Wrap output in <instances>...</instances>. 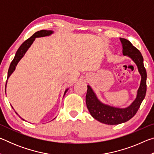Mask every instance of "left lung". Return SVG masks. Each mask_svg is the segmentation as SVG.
<instances>
[{"label":"left lung","instance_id":"8db88e82","mask_svg":"<svg viewBox=\"0 0 154 154\" xmlns=\"http://www.w3.org/2000/svg\"><path fill=\"white\" fill-rule=\"evenodd\" d=\"M119 40L122 46V54L130 58L137 65L141 79L136 98L129 106L124 108L117 107L103 103L99 100L90 85H88L85 102L88 111L96 120L108 125H117L130 120L137 113L140 104L145 98L147 90V72L143 64L141 54L128 40L124 38H119Z\"/></svg>","mask_w":154,"mask_h":154}]
</instances>
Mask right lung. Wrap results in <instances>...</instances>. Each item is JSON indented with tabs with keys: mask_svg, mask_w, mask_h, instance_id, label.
I'll return each instance as SVG.
<instances>
[{
	"mask_svg": "<svg viewBox=\"0 0 154 154\" xmlns=\"http://www.w3.org/2000/svg\"><path fill=\"white\" fill-rule=\"evenodd\" d=\"M53 33H54V31H52V30H42L38 31V32H35L32 36H30L29 38H28L26 41H25L23 43L22 45H21V46L20 47L19 49H17L16 54H15L14 60H13V61L11 62V64H10V66L9 68V71H8V74H7V80H8L9 77L11 76V75L14 72V71L15 70V67H16V66L17 65L18 62H19L20 61V60L22 59L23 57H24V56L25 55V54L26 53V51H28V49L30 48V47L31 46V45H32L34 41H35V38H40V37H45V36H50ZM7 82H6V86H5V90H6V87H7ZM69 88H67V89H66V90H65L64 94V96L65 94H66V93L67 92V91L69 90ZM5 92H6V90H5ZM64 96H63V97H64ZM12 108L14 109L13 106H12ZM15 113H16V112H15ZM16 113L17 114V113ZM18 116H19V115H18ZM19 117L21 119H23V120H24V119L21 118L20 116H19Z\"/></svg>",
	"mask_w": 154,
	"mask_h": 154,
	"instance_id": "right-lung-1",
	"label": "right lung"
}]
</instances>
